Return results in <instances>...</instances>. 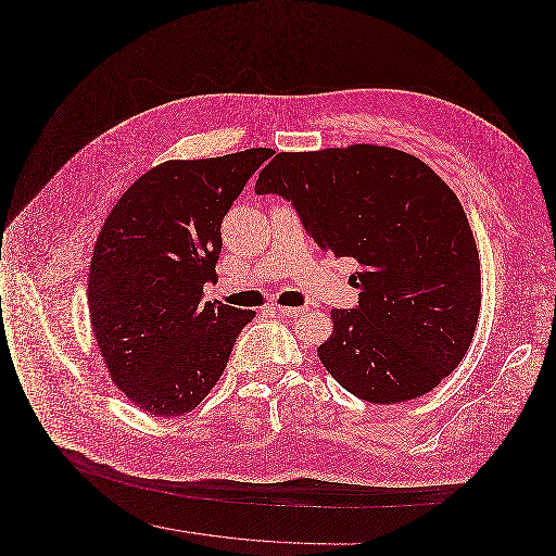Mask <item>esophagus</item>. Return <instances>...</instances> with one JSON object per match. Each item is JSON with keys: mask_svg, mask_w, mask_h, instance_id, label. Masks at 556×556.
Returning a JSON list of instances; mask_svg holds the SVG:
<instances>
[{"mask_svg": "<svg viewBox=\"0 0 556 556\" xmlns=\"http://www.w3.org/2000/svg\"><path fill=\"white\" fill-rule=\"evenodd\" d=\"M275 311L283 317H298L304 313V308H295V306H275Z\"/></svg>", "mask_w": 556, "mask_h": 556, "instance_id": "obj_1", "label": "esophagus"}]
</instances>
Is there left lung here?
<instances>
[{"instance_id": "obj_1", "label": "left lung", "mask_w": 556, "mask_h": 556, "mask_svg": "<svg viewBox=\"0 0 556 556\" xmlns=\"http://www.w3.org/2000/svg\"><path fill=\"white\" fill-rule=\"evenodd\" d=\"M254 189L290 200L320 250L358 263V306L333 308L317 348L344 390L396 404L458 367L481 306L479 254L458 198L425 162L370 143L281 152Z\"/></svg>"}]
</instances>
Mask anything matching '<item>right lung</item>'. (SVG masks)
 I'll return each instance as SVG.
<instances>
[{"mask_svg": "<svg viewBox=\"0 0 556 556\" xmlns=\"http://www.w3.org/2000/svg\"><path fill=\"white\" fill-rule=\"evenodd\" d=\"M273 152L168 160L108 214L89 266V317L116 388L154 417L208 396L254 311L202 302L216 279L220 223Z\"/></svg>", "mask_w": 556, "mask_h": 556, "instance_id": "1", "label": "right lung"}]
</instances>
